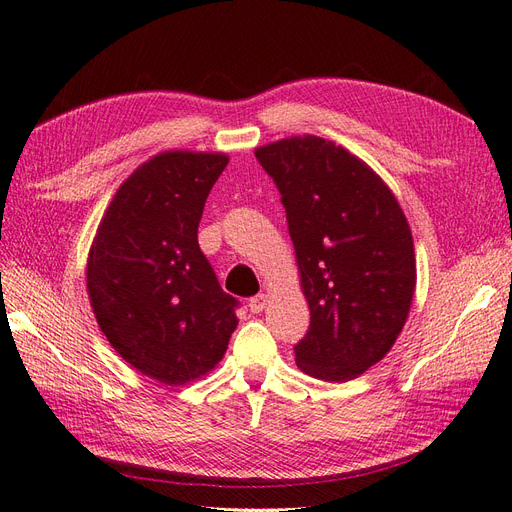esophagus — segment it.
Wrapping results in <instances>:
<instances>
[{
    "instance_id": "esophagus-1",
    "label": "esophagus",
    "mask_w": 512,
    "mask_h": 512,
    "mask_svg": "<svg viewBox=\"0 0 512 512\" xmlns=\"http://www.w3.org/2000/svg\"><path fill=\"white\" fill-rule=\"evenodd\" d=\"M267 301H269L267 294H256V297L250 299V312H252V314H260L262 309L267 307Z\"/></svg>"
}]
</instances>
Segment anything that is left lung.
I'll return each instance as SVG.
<instances>
[{
    "label": "left lung",
    "instance_id": "left-lung-1",
    "mask_svg": "<svg viewBox=\"0 0 512 512\" xmlns=\"http://www.w3.org/2000/svg\"><path fill=\"white\" fill-rule=\"evenodd\" d=\"M254 153L282 194L312 316L297 365L348 382L384 359L408 320L416 258L406 215L380 175L333 141L290 136Z\"/></svg>",
    "mask_w": 512,
    "mask_h": 512
}]
</instances>
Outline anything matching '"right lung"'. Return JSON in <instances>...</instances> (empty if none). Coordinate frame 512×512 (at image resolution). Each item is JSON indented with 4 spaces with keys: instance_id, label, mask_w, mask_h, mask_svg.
<instances>
[{
    "instance_id": "obj_1",
    "label": "right lung",
    "mask_w": 512,
    "mask_h": 512,
    "mask_svg": "<svg viewBox=\"0 0 512 512\" xmlns=\"http://www.w3.org/2000/svg\"><path fill=\"white\" fill-rule=\"evenodd\" d=\"M226 164V153H158L119 185L91 243L87 294L102 333L162 384L209 374L239 324L237 299L198 245L205 200Z\"/></svg>"
}]
</instances>
